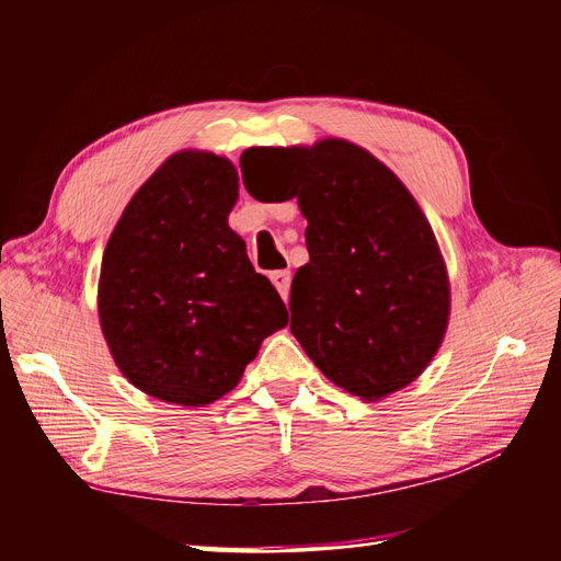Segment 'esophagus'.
<instances>
[{
  "instance_id": "34e87169",
  "label": "esophagus",
  "mask_w": 561,
  "mask_h": 561,
  "mask_svg": "<svg viewBox=\"0 0 561 561\" xmlns=\"http://www.w3.org/2000/svg\"><path fill=\"white\" fill-rule=\"evenodd\" d=\"M271 283L276 285V290L280 293L283 299H287V293H290V271H274V274L268 276Z\"/></svg>"
}]
</instances>
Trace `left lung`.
<instances>
[{"label":"left lung","mask_w":561,"mask_h":561,"mask_svg":"<svg viewBox=\"0 0 561 561\" xmlns=\"http://www.w3.org/2000/svg\"><path fill=\"white\" fill-rule=\"evenodd\" d=\"M275 178L260 198H297L309 264L290 287V330L313 365L363 400L412 383L443 342L449 280L428 219L388 168L346 140L252 147Z\"/></svg>","instance_id":"left-lung-1"}]
</instances>
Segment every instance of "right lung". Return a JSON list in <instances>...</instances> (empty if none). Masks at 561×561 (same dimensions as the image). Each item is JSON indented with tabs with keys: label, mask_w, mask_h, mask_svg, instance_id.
Listing matches in <instances>:
<instances>
[{
	"label": "right lung",
	"mask_w": 561,
	"mask_h": 561,
	"mask_svg": "<svg viewBox=\"0 0 561 561\" xmlns=\"http://www.w3.org/2000/svg\"><path fill=\"white\" fill-rule=\"evenodd\" d=\"M231 161L180 151L130 198L103 254L98 313L114 363L165 402L203 407L241 381L262 339L287 325L276 287L227 225Z\"/></svg>",
	"instance_id": "obj_1"
}]
</instances>
